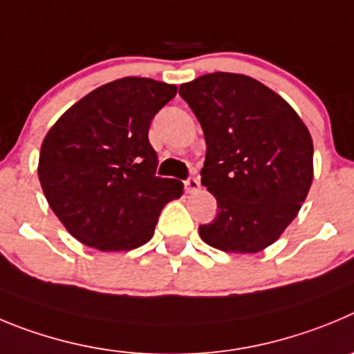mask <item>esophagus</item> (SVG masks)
<instances>
[{"label":"esophagus","mask_w":354,"mask_h":354,"mask_svg":"<svg viewBox=\"0 0 354 354\" xmlns=\"http://www.w3.org/2000/svg\"><path fill=\"white\" fill-rule=\"evenodd\" d=\"M199 189H201V183H199V180H197L196 176H190L189 180L185 181V190H187L189 194L197 192Z\"/></svg>","instance_id":"esophagus-1"}]
</instances>
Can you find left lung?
Here are the masks:
<instances>
[{"label": "left lung", "instance_id": "1", "mask_svg": "<svg viewBox=\"0 0 354 354\" xmlns=\"http://www.w3.org/2000/svg\"><path fill=\"white\" fill-rule=\"evenodd\" d=\"M180 95L205 132L201 183L218 206L201 238L224 252H261L295 221L310 189V132L284 98L248 75H201Z\"/></svg>", "mask_w": 354, "mask_h": 354}]
</instances>
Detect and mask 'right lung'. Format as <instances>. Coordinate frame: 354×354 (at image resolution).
Segmentation results:
<instances>
[{
	"label": "right lung",
	"instance_id": "right-lung-1",
	"mask_svg": "<svg viewBox=\"0 0 354 354\" xmlns=\"http://www.w3.org/2000/svg\"><path fill=\"white\" fill-rule=\"evenodd\" d=\"M176 86L123 77L100 86L59 116L44 138L38 180L54 215L81 243L122 252L148 243L162 208L183 183L155 176L149 123Z\"/></svg>",
	"mask_w": 354,
	"mask_h": 354
}]
</instances>
